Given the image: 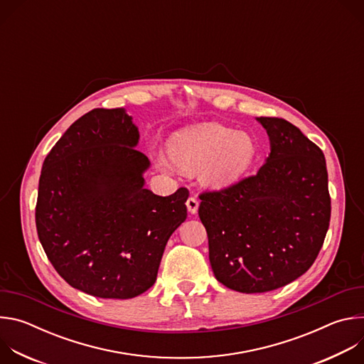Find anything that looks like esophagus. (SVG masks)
I'll use <instances>...</instances> for the list:
<instances>
[{"label": "esophagus", "instance_id": "obj_1", "mask_svg": "<svg viewBox=\"0 0 364 364\" xmlns=\"http://www.w3.org/2000/svg\"><path fill=\"white\" fill-rule=\"evenodd\" d=\"M186 204H187V209H188V212L190 213H197V209H198V200L196 198V196H190L188 198H187V201H186Z\"/></svg>", "mask_w": 364, "mask_h": 364}]
</instances>
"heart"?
Masks as SVG:
<instances>
[{
    "instance_id": "b5f03b06",
    "label": "heart",
    "mask_w": 364,
    "mask_h": 364,
    "mask_svg": "<svg viewBox=\"0 0 364 364\" xmlns=\"http://www.w3.org/2000/svg\"><path fill=\"white\" fill-rule=\"evenodd\" d=\"M171 160L161 151L154 152V160L163 171H174L176 164L184 170H201V180L213 187H223L239 178L256 155L253 138L219 124H207L186 131L170 144Z\"/></svg>"
}]
</instances>
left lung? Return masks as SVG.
<instances>
[{"label": "left lung", "instance_id": "left-lung-1", "mask_svg": "<svg viewBox=\"0 0 364 364\" xmlns=\"http://www.w3.org/2000/svg\"><path fill=\"white\" fill-rule=\"evenodd\" d=\"M271 152L255 176L200 194L209 259L225 287L268 292L305 274L324 243L331 198L323 151L282 118H256Z\"/></svg>", "mask_w": 364, "mask_h": 364}]
</instances>
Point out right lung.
<instances>
[{"label": "right lung", "instance_id": "obj_1", "mask_svg": "<svg viewBox=\"0 0 364 364\" xmlns=\"http://www.w3.org/2000/svg\"><path fill=\"white\" fill-rule=\"evenodd\" d=\"M124 108H97L70 125L47 154L36 226L58 274L99 298L149 289L173 232L186 220L188 190L163 197L145 188L146 155Z\"/></svg>", "mask_w": 364, "mask_h": 364}]
</instances>
